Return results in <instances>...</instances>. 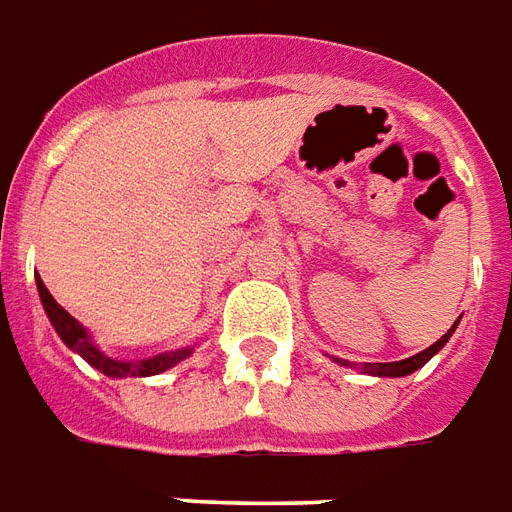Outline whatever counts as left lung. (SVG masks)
<instances>
[{
	"mask_svg": "<svg viewBox=\"0 0 512 512\" xmlns=\"http://www.w3.org/2000/svg\"><path fill=\"white\" fill-rule=\"evenodd\" d=\"M458 325V320L453 323V328ZM453 328H450L442 339H437V342L431 344V347H426L423 352H418V355H412V358H404V361H393V363H363V372L366 374H377V377H404V374H412L415 369H420L423 363L429 361L431 355H437L442 347H445V342L450 339V333H453ZM339 361V358H336ZM342 366H355V363L350 361H339Z\"/></svg>",
	"mask_w": 512,
	"mask_h": 512,
	"instance_id": "1",
	"label": "left lung"
}]
</instances>
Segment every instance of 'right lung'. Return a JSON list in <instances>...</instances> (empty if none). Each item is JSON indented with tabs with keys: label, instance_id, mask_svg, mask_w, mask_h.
I'll return each mask as SVG.
<instances>
[{
	"label": "right lung",
	"instance_id": "right-lung-1",
	"mask_svg": "<svg viewBox=\"0 0 512 512\" xmlns=\"http://www.w3.org/2000/svg\"><path fill=\"white\" fill-rule=\"evenodd\" d=\"M37 290H40V301H43L45 312H48V320L56 328V333L62 336V342L81 355L83 361L94 366L97 372L108 374V377H151V374H160L170 366H176L179 361H184L192 347L179 352H162V355H151V358H143V361H116V358H108L102 355L94 342L89 339V333L83 328L73 314H67L62 306L56 304L54 295L48 293V287L43 285V279L37 276Z\"/></svg>",
	"mask_w": 512,
	"mask_h": 512
}]
</instances>
